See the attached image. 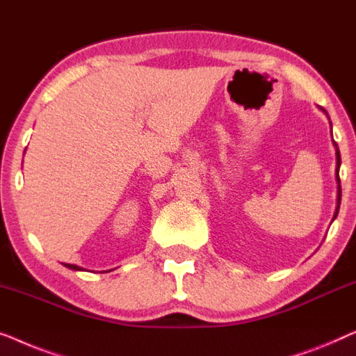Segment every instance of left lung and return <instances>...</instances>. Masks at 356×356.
Wrapping results in <instances>:
<instances>
[{
    "mask_svg": "<svg viewBox=\"0 0 356 356\" xmlns=\"http://www.w3.org/2000/svg\"><path fill=\"white\" fill-rule=\"evenodd\" d=\"M323 109V108H321ZM323 111L324 113H326V109H323ZM327 114V113H326ZM334 145H335V148H337V143H335L334 142ZM335 154H337V184H339V190H337V211H335V216H337V213H339V204H340V198H342V188H340V179H339V168H340V153H339V148H337V153H335ZM334 216V218H335Z\"/></svg>",
    "mask_w": 356,
    "mask_h": 356,
    "instance_id": "obj_1",
    "label": "left lung"
}]
</instances>
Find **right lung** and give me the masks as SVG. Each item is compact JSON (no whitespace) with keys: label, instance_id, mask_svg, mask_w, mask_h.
<instances>
[{"label":"right lung","instance_id":"1","mask_svg":"<svg viewBox=\"0 0 356 356\" xmlns=\"http://www.w3.org/2000/svg\"><path fill=\"white\" fill-rule=\"evenodd\" d=\"M64 266H67L69 269H76V271H80V268L76 266V264H64Z\"/></svg>","mask_w":356,"mask_h":356}]
</instances>
